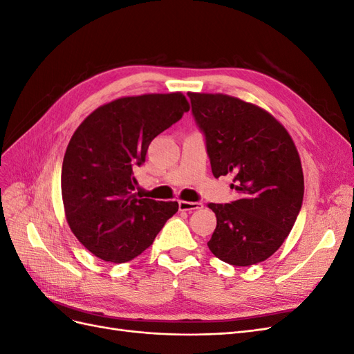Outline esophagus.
<instances>
[{
	"instance_id": "1",
	"label": "esophagus",
	"mask_w": 354,
	"mask_h": 354,
	"mask_svg": "<svg viewBox=\"0 0 354 354\" xmlns=\"http://www.w3.org/2000/svg\"><path fill=\"white\" fill-rule=\"evenodd\" d=\"M180 211H196L202 208L201 202H187V201H178Z\"/></svg>"
}]
</instances>
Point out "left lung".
Wrapping results in <instances>:
<instances>
[{"mask_svg": "<svg viewBox=\"0 0 354 354\" xmlns=\"http://www.w3.org/2000/svg\"><path fill=\"white\" fill-rule=\"evenodd\" d=\"M205 137L216 178L233 174L238 199L208 203L217 227L211 252L232 266H252L274 254L303 205L301 160L291 136L274 118L226 94L187 93Z\"/></svg>", "mask_w": 354, "mask_h": 354, "instance_id": "obj_1", "label": "left lung"}]
</instances>
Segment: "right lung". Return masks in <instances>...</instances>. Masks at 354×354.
<instances>
[{"label": "right lung", "mask_w": 354, "mask_h": 354, "mask_svg": "<svg viewBox=\"0 0 354 354\" xmlns=\"http://www.w3.org/2000/svg\"><path fill=\"white\" fill-rule=\"evenodd\" d=\"M187 111L181 93L122 97L95 109L73 133L62 165L63 205L71 230L95 257L136 259L178 211L177 202L137 199L134 168Z\"/></svg>", "instance_id": "1"}]
</instances>
